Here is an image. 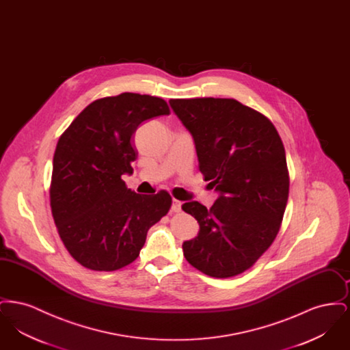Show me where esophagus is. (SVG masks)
I'll list each match as a JSON object with an SVG mask.
<instances>
[{
	"mask_svg": "<svg viewBox=\"0 0 350 350\" xmlns=\"http://www.w3.org/2000/svg\"><path fill=\"white\" fill-rule=\"evenodd\" d=\"M181 206H183V203H181L180 200H173L170 211H172V213H181Z\"/></svg>",
	"mask_w": 350,
	"mask_h": 350,
	"instance_id": "esophagus-1",
	"label": "esophagus"
}]
</instances>
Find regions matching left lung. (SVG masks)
Here are the masks:
<instances>
[{
    "label": "left lung",
    "instance_id": "left-lung-1",
    "mask_svg": "<svg viewBox=\"0 0 350 350\" xmlns=\"http://www.w3.org/2000/svg\"><path fill=\"white\" fill-rule=\"evenodd\" d=\"M169 103L194 139L204 181L219 194L210 210L197 200L183 203L200 223L183 256L210 277L241 274L281 228L290 186L282 140L265 116L233 98Z\"/></svg>",
    "mask_w": 350,
    "mask_h": 350
}]
</instances>
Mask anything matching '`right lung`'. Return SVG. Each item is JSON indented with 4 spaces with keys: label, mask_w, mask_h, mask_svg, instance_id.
Wrapping results in <instances>:
<instances>
[{
    "label": "right lung",
    "mask_w": 350,
    "mask_h": 350,
    "mask_svg": "<svg viewBox=\"0 0 350 350\" xmlns=\"http://www.w3.org/2000/svg\"><path fill=\"white\" fill-rule=\"evenodd\" d=\"M163 98L122 93L92 102L60 136L51 178L52 217L69 254L83 267L113 271L135 261L172 197L127 189L137 152L133 135L150 118L169 116Z\"/></svg>",
    "instance_id": "add662e5"
}]
</instances>
